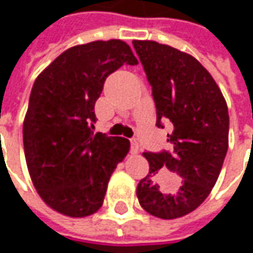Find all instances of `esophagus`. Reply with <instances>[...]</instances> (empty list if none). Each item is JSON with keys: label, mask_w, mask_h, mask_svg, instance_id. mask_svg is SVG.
<instances>
[{"label": "esophagus", "mask_w": 253, "mask_h": 253, "mask_svg": "<svg viewBox=\"0 0 253 253\" xmlns=\"http://www.w3.org/2000/svg\"><path fill=\"white\" fill-rule=\"evenodd\" d=\"M130 145H131V153L137 154L139 150V145H138L137 139H130Z\"/></svg>", "instance_id": "1"}]
</instances>
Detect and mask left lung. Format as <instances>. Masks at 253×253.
<instances>
[{"label":"left lung","mask_w":253,"mask_h":253,"mask_svg":"<svg viewBox=\"0 0 253 253\" xmlns=\"http://www.w3.org/2000/svg\"><path fill=\"white\" fill-rule=\"evenodd\" d=\"M152 85L157 127L169 121L173 152L142 156L149 175L137 196L145 211L180 218L205 202L217 181L229 146V112L221 89L195 58L153 41H132Z\"/></svg>","instance_id":"obj_1"}]
</instances>
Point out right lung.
Returning <instances> with one entry per match:
<instances>
[{"mask_svg": "<svg viewBox=\"0 0 253 253\" xmlns=\"http://www.w3.org/2000/svg\"><path fill=\"white\" fill-rule=\"evenodd\" d=\"M125 63H138L127 43L90 42L67 48L34 83L23 125L27 168L43 202L63 215L97 211L130 150L126 138L92 132L105 78Z\"/></svg>", "mask_w": 253, "mask_h": 253, "instance_id": "add662e5", "label": "right lung"}]
</instances>
